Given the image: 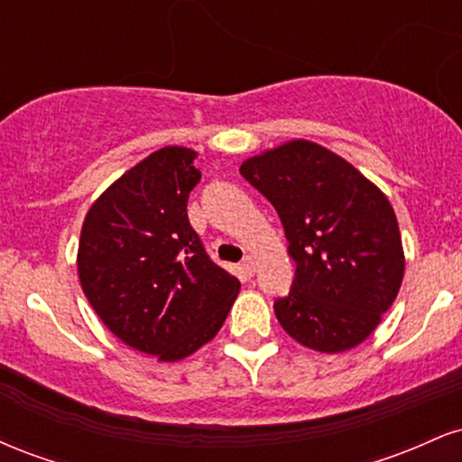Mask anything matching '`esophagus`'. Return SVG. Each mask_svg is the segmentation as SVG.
<instances>
[{"instance_id":"1","label":"esophagus","mask_w":462,"mask_h":462,"mask_svg":"<svg viewBox=\"0 0 462 462\" xmlns=\"http://www.w3.org/2000/svg\"><path fill=\"white\" fill-rule=\"evenodd\" d=\"M241 269H243V273L247 275V278H252V275H254V269H256V263H254V258H252V256H247L245 261L241 263Z\"/></svg>"}]
</instances>
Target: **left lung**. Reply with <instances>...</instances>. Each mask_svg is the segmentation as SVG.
<instances>
[{
    "label": "left lung",
    "instance_id": "8db88e82",
    "mask_svg": "<svg viewBox=\"0 0 462 462\" xmlns=\"http://www.w3.org/2000/svg\"><path fill=\"white\" fill-rule=\"evenodd\" d=\"M238 171L278 210L295 261L289 295L273 301L280 326L317 352L356 347L404 278L393 206L358 169L310 141L247 158Z\"/></svg>",
    "mask_w": 462,
    "mask_h": 462
}]
</instances>
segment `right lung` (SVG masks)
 <instances>
[{
    "mask_svg": "<svg viewBox=\"0 0 462 462\" xmlns=\"http://www.w3.org/2000/svg\"><path fill=\"white\" fill-rule=\"evenodd\" d=\"M195 156L153 152L95 201L79 235V282L99 319L125 346L169 363L219 332L241 289L189 221L201 178Z\"/></svg>",
    "mask_w": 462,
    "mask_h": 462,
    "instance_id": "right-lung-1",
    "label": "right lung"
}]
</instances>
